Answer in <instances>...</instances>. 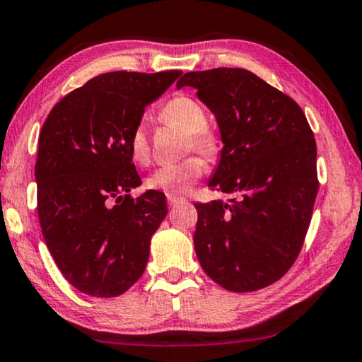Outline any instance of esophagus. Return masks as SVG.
<instances>
[{
    "instance_id": "esophagus-1",
    "label": "esophagus",
    "mask_w": 362,
    "mask_h": 362,
    "mask_svg": "<svg viewBox=\"0 0 362 362\" xmlns=\"http://www.w3.org/2000/svg\"><path fill=\"white\" fill-rule=\"evenodd\" d=\"M185 200L183 197H179V195H174V193H167V202H169L170 206H175L177 203H180Z\"/></svg>"
}]
</instances>
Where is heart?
<instances>
[{
    "label": "heart",
    "instance_id": "1",
    "mask_svg": "<svg viewBox=\"0 0 362 362\" xmlns=\"http://www.w3.org/2000/svg\"><path fill=\"white\" fill-rule=\"evenodd\" d=\"M167 123L187 132V147L197 151L206 159H211L220 151V139L211 129L206 128V111L192 96L177 95L165 103L160 111ZM129 154L137 164H144L149 159V137L146 121L141 119L129 134ZM205 172V164L198 157H187L175 164L157 167L147 177V187L165 193H183L190 188Z\"/></svg>",
    "mask_w": 362,
    "mask_h": 362
}]
</instances>
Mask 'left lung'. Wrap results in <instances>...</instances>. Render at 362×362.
I'll use <instances>...</instances> for the list:
<instances>
[{
	"label": "left lung",
	"mask_w": 362,
	"mask_h": 362,
	"mask_svg": "<svg viewBox=\"0 0 362 362\" xmlns=\"http://www.w3.org/2000/svg\"><path fill=\"white\" fill-rule=\"evenodd\" d=\"M220 126L223 149L208 187L236 193L231 203H195L193 234L203 271L231 292H254L292 267L318 193L317 144L303 111L244 69L188 72Z\"/></svg>",
	"instance_id": "8db88e82"
}]
</instances>
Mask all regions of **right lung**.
<instances>
[{
  "instance_id": "obj_1",
  "label": "right lung",
  "mask_w": 362,
  "mask_h": 362,
  "mask_svg": "<svg viewBox=\"0 0 362 362\" xmlns=\"http://www.w3.org/2000/svg\"><path fill=\"white\" fill-rule=\"evenodd\" d=\"M182 75L110 72L50 111L35 160L40 230L64 277L91 297H118L144 274L165 195L141 185L129 134L144 108Z\"/></svg>"
}]
</instances>
